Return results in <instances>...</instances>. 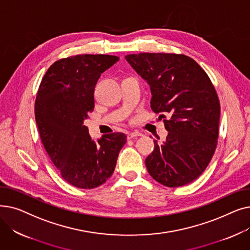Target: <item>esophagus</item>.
I'll list each match as a JSON object with an SVG mask.
<instances>
[{
    "mask_svg": "<svg viewBox=\"0 0 250 250\" xmlns=\"http://www.w3.org/2000/svg\"><path fill=\"white\" fill-rule=\"evenodd\" d=\"M143 136L141 133L139 132H133V133H127V139H134V138H137V137H141Z\"/></svg>",
    "mask_w": 250,
    "mask_h": 250,
    "instance_id": "1",
    "label": "esophagus"
}]
</instances>
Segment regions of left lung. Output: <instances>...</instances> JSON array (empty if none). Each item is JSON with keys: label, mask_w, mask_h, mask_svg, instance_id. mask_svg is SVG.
<instances>
[{"label": "left lung", "mask_w": 250, "mask_h": 250, "mask_svg": "<svg viewBox=\"0 0 250 250\" xmlns=\"http://www.w3.org/2000/svg\"><path fill=\"white\" fill-rule=\"evenodd\" d=\"M125 60L150 85L151 108L168 130L162 145L154 141L145 161L148 172L168 188L188 185L205 171L217 148L220 101L212 81L185 55L144 52Z\"/></svg>", "instance_id": "1"}]
</instances>
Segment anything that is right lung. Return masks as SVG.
<instances>
[{
  "label": "right lung",
  "instance_id": "add662e5",
  "mask_svg": "<svg viewBox=\"0 0 250 250\" xmlns=\"http://www.w3.org/2000/svg\"><path fill=\"white\" fill-rule=\"evenodd\" d=\"M120 60L108 55H77L52 63L39 85L35 121L42 145L61 176L75 188L91 189L113 173L126 142L123 133L91 140L83 125L94 109L101 74Z\"/></svg>",
  "mask_w": 250,
  "mask_h": 250
}]
</instances>
